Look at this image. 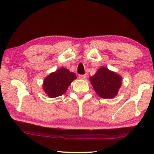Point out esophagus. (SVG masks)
Wrapping results in <instances>:
<instances>
[{"mask_svg": "<svg viewBox=\"0 0 154 154\" xmlns=\"http://www.w3.org/2000/svg\"><path fill=\"white\" fill-rule=\"evenodd\" d=\"M79 78L81 79H85L86 78V75H79Z\"/></svg>", "mask_w": 154, "mask_h": 154, "instance_id": "obj_1", "label": "esophagus"}]
</instances>
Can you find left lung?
Returning a JSON list of instances; mask_svg holds the SVG:
<instances>
[{
    "mask_svg": "<svg viewBox=\"0 0 154 154\" xmlns=\"http://www.w3.org/2000/svg\"><path fill=\"white\" fill-rule=\"evenodd\" d=\"M122 77L105 67L98 69L97 72L90 77L94 89L103 98H112L117 95L122 84Z\"/></svg>",
    "mask_w": 154,
    "mask_h": 154,
    "instance_id": "left-lung-1",
    "label": "left lung"
}]
</instances>
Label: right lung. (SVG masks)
Wrapping results in <instances>:
<instances>
[{
	"label": "right lung",
	"mask_w": 154,
	"mask_h": 154,
	"mask_svg": "<svg viewBox=\"0 0 154 154\" xmlns=\"http://www.w3.org/2000/svg\"><path fill=\"white\" fill-rule=\"evenodd\" d=\"M77 77L64 68L60 69L47 77L43 83V90L50 98L58 97L64 94L71 82Z\"/></svg>",
	"instance_id": "obj_1"
}]
</instances>
